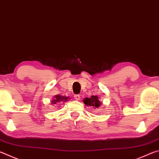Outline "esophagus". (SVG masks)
Instances as JSON below:
<instances>
[{
    "mask_svg": "<svg viewBox=\"0 0 159 159\" xmlns=\"http://www.w3.org/2000/svg\"><path fill=\"white\" fill-rule=\"evenodd\" d=\"M74 97L75 99H76V100H80V95H75Z\"/></svg>",
    "mask_w": 159,
    "mask_h": 159,
    "instance_id": "34e87169",
    "label": "esophagus"
}]
</instances>
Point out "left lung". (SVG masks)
<instances>
[{
	"label": "left lung",
	"mask_w": 159,
	"mask_h": 159,
	"mask_svg": "<svg viewBox=\"0 0 159 159\" xmlns=\"http://www.w3.org/2000/svg\"><path fill=\"white\" fill-rule=\"evenodd\" d=\"M83 102L85 105L90 106V107H93V108H99L100 107L102 102L99 101V98L98 96H95L93 95L91 98H86L84 99H83Z\"/></svg>",
	"instance_id": "obj_1"
}]
</instances>
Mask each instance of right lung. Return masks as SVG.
Returning <instances> with one entry per match:
<instances>
[{
  "label": "right lung",
  "instance_id": "obj_1",
  "mask_svg": "<svg viewBox=\"0 0 159 159\" xmlns=\"http://www.w3.org/2000/svg\"><path fill=\"white\" fill-rule=\"evenodd\" d=\"M54 99L51 101V104H56L59 103V102H65L66 101H69L70 99L69 97H65V96H61L60 95H57L54 97Z\"/></svg>",
  "mask_w": 159,
  "mask_h": 159
}]
</instances>
